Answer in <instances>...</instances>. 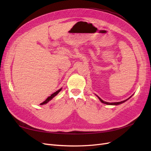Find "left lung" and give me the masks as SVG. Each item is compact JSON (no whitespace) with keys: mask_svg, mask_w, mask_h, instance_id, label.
<instances>
[{"mask_svg":"<svg viewBox=\"0 0 151 151\" xmlns=\"http://www.w3.org/2000/svg\"><path fill=\"white\" fill-rule=\"evenodd\" d=\"M132 97V96H131L130 97V98H129L128 99H125V100H124V101H120V102H116V103H108V102H106V101H104L103 100H102L101 98H100L99 96H98V98H99V99L100 100V101H101V103H104V104H109V105H118V104H122V103H124V102H125L126 101H127L128 99H130V98Z\"/></svg>","mask_w":151,"mask_h":151,"instance_id":"8db88e82","label":"left lung"}]
</instances>
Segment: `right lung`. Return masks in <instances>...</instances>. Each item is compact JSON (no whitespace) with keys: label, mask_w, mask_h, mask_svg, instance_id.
Listing matches in <instances>:
<instances>
[{"label":"right lung","mask_w":151,"mask_h":151,"mask_svg":"<svg viewBox=\"0 0 151 151\" xmlns=\"http://www.w3.org/2000/svg\"><path fill=\"white\" fill-rule=\"evenodd\" d=\"M61 90H62V88H60V89H58V91H56V92H55L54 93H53L52 94H51V96H50L48 97V98H47V99L45 100V101H43V103H41L40 104H41V105H43V104H47V103H48V102H49V101H50V100L52 99H53V98L56 95H57V94H58V93L59 92H60V91Z\"/></svg>","instance_id":"right-lung-1"}]
</instances>
